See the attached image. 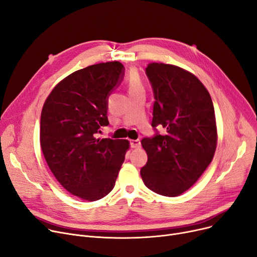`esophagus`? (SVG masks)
Listing matches in <instances>:
<instances>
[{
  "label": "esophagus",
  "mask_w": 257,
  "mask_h": 257,
  "mask_svg": "<svg viewBox=\"0 0 257 257\" xmlns=\"http://www.w3.org/2000/svg\"><path fill=\"white\" fill-rule=\"evenodd\" d=\"M130 145L132 148H134V149H138V148L141 147V142L140 140H132L130 141Z\"/></svg>",
  "instance_id": "obj_1"
}]
</instances>
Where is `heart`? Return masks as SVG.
<instances>
[{
	"label": "heart",
	"mask_w": 257,
	"mask_h": 257,
	"mask_svg": "<svg viewBox=\"0 0 257 257\" xmlns=\"http://www.w3.org/2000/svg\"><path fill=\"white\" fill-rule=\"evenodd\" d=\"M127 87H128V91L129 93L131 92H134V91H138V90H141V89H144V85H143V82L142 80L139 76V74L137 72L132 71L128 78H127Z\"/></svg>",
	"instance_id": "1"
}]
</instances>
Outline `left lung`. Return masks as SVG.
<instances>
[{
	"label": "left lung",
	"instance_id": "obj_1",
	"mask_svg": "<svg viewBox=\"0 0 257 257\" xmlns=\"http://www.w3.org/2000/svg\"><path fill=\"white\" fill-rule=\"evenodd\" d=\"M146 73L153 87L152 126L164 136L144 139L145 185L167 197L182 195L204 173L217 149L218 132L210 94L203 83L182 67L151 62Z\"/></svg>",
	"mask_w": 257,
	"mask_h": 257
}]
</instances>
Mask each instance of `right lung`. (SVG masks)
<instances>
[{"label": "right lung", "mask_w": 257, "mask_h": 257, "mask_svg": "<svg viewBox=\"0 0 257 257\" xmlns=\"http://www.w3.org/2000/svg\"><path fill=\"white\" fill-rule=\"evenodd\" d=\"M124 65L102 62L78 70L52 89L40 116L39 141L57 181L74 196L97 201L109 194L129 150V141L97 139L109 124L107 98Z\"/></svg>", "instance_id": "obj_1"}]
</instances>
